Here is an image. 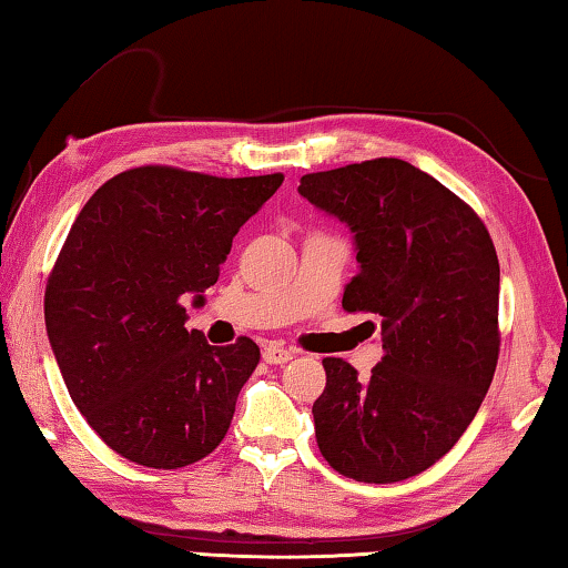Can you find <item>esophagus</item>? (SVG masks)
Segmentation results:
<instances>
[{
    "instance_id": "1",
    "label": "esophagus",
    "mask_w": 568,
    "mask_h": 568,
    "mask_svg": "<svg viewBox=\"0 0 568 568\" xmlns=\"http://www.w3.org/2000/svg\"><path fill=\"white\" fill-rule=\"evenodd\" d=\"M262 359H265L267 365H285L287 359H293V352L283 349V346L270 344V346H265V349H262Z\"/></svg>"
}]
</instances>
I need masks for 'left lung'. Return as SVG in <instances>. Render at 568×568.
<instances>
[{
	"label": "left lung",
	"instance_id": "left-lung-1",
	"mask_svg": "<svg viewBox=\"0 0 568 568\" xmlns=\"http://www.w3.org/2000/svg\"><path fill=\"white\" fill-rule=\"evenodd\" d=\"M298 191L352 226L359 273L342 308L372 313L383 326V359L369 377L324 359L316 444L349 479L416 477L459 442L495 377L500 262L493 236L467 201L397 158L308 173Z\"/></svg>",
	"mask_w": 568,
	"mask_h": 568
}]
</instances>
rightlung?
<instances>
[{
	"label": "right lung",
	"instance_id": "right-lung-1",
	"mask_svg": "<svg viewBox=\"0 0 568 568\" xmlns=\"http://www.w3.org/2000/svg\"><path fill=\"white\" fill-rule=\"evenodd\" d=\"M281 183L142 165L75 216L48 275V338L75 408L124 459L189 467L230 430L260 346H211L185 328L183 298L203 303L234 234Z\"/></svg>",
	"mask_w": 568,
	"mask_h": 568
}]
</instances>
